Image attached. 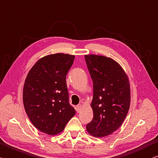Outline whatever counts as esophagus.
I'll use <instances>...</instances> for the list:
<instances>
[{"instance_id":"34e87169","label":"esophagus","mask_w":158,"mask_h":158,"mask_svg":"<svg viewBox=\"0 0 158 158\" xmlns=\"http://www.w3.org/2000/svg\"><path fill=\"white\" fill-rule=\"evenodd\" d=\"M81 108H82V105L81 104H79L77 106V111L78 112V113H79L80 111H81Z\"/></svg>"}]
</instances>
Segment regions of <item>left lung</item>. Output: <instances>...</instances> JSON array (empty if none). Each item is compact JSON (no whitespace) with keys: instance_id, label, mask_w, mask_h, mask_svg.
I'll return each mask as SVG.
<instances>
[{"instance_id":"left-lung-1","label":"left lung","mask_w":158,"mask_h":158,"mask_svg":"<svg viewBox=\"0 0 158 158\" xmlns=\"http://www.w3.org/2000/svg\"><path fill=\"white\" fill-rule=\"evenodd\" d=\"M93 82L90 106L93 119L87 131L96 137L108 136L122 124L130 108L131 88L127 73L118 63L104 56L85 55Z\"/></svg>"}]
</instances>
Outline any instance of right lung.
<instances>
[{"label":"right lung","mask_w":158,"mask_h":158,"mask_svg":"<svg viewBox=\"0 0 158 158\" xmlns=\"http://www.w3.org/2000/svg\"><path fill=\"white\" fill-rule=\"evenodd\" d=\"M74 55L56 53L37 61L28 73L23 90L25 112L39 131L55 135L76 113L69 103L66 74Z\"/></svg>","instance_id":"right-lung-1"}]
</instances>
